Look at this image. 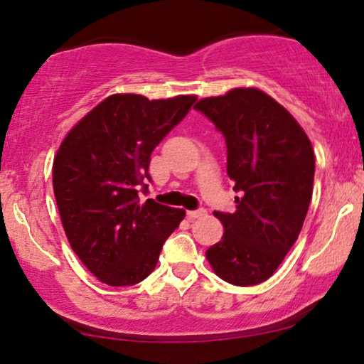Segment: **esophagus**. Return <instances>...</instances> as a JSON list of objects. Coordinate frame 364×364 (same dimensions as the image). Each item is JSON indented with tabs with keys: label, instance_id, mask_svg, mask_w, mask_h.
<instances>
[{
	"label": "esophagus",
	"instance_id": "1",
	"mask_svg": "<svg viewBox=\"0 0 364 364\" xmlns=\"http://www.w3.org/2000/svg\"><path fill=\"white\" fill-rule=\"evenodd\" d=\"M207 215V210L203 207L200 208H196V210H188L187 212V217L191 218V220H193V218H200V217H205Z\"/></svg>",
	"mask_w": 364,
	"mask_h": 364
}]
</instances>
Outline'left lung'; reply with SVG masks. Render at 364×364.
Returning a JSON list of instances; mask_svg holds the SVG:
<instances>
[{
  "label": "left lung",
  "mask_w": 364,
  "mask_h": 364,
  "mask_svg": "<svg viewBox=\"0 0 364 364\" xmlns=\"http://www.w3.org/2000/svg\"><path fill=\"white\" fill-rule=\"evenodd\" d=\"M193 109L225 139L227 173L238 192L235 212H213L225 233L207 260L232 285H258L300 235L315 177L311 142L285 107L253 87L205 97Z\"/></svg>",
  "instance_id": "obj_1"
}]
</instances>
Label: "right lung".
<instances>
[{
	"label": "right lung",
	"mask_w": 364,
	"mask_h": 364,
	"mask_svg": "<svg viewBox=\"0 0 364 364\" xmlns=\"http://www.w3.org/2000/svg\"><path fill=\"white\" fill-rule=\"evenodd\" d=\"M196 96L149 101L114 94L71 129L56 154L53 187L73 250L111 287L151 275L186 210L141 200L151 154L187 116Z\"/></svg>",
	"instance_id": "1"
}]
</instances>
